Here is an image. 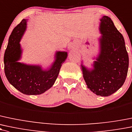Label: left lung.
Masks as SVG:
<instances>
[{
	"instance_id": "1",
	"label": "left lung",
	"mask_w": 132,
	"mask_h": 132,
	"mask_svg": "<svg viewBox=\"0 0 132 132\" xmlns=\"http://www.w3.org/2000/svg\"><path fill=\"white\" fill-rule=\"evenodd\" d=\"M101 52L94 61V69L81 65L88 88L101 96H109L124 84L128 73L129 59L124 38L108 16L101 19Z\"/></svg>"
}]
</instances>
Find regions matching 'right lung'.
I'll return each mask as SVG.
<instances>
[{"label": "right lung", "instance_id": "add662e5", "mask_svg": "<svg viewBox=\"0 0 132 132\" xmlns=\"http://www.w3.org/2000/svg\"><path fill=\"white\" fill-rule=\"evenodd\" d=\"M26 28V20L23 19L11 33L4 54V72L9 82L19 92L26 95H39L54 84L68 54L57 52L54 62L47 70L18 62L22 52L19 42Z\"/></svg>", "mask_w": 132, "mask_h": 132}]
</instances>
